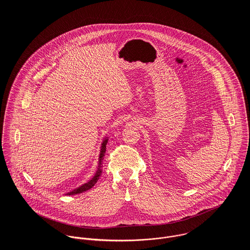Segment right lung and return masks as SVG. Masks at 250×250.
<instances>
[{"mask_svg":"<svg viewBox=\"0 0 250 250\" xmlns=\"http://www.w3.org/2000/svg\"><path fill=\"white\" fill-rule=\"evenodd\" d=\"M107 138H105L103 143L101 144V150H100V155H99V163H98V168H97V171L95 172L94 176L92 178L90 179L88 182L84 183L83 185L80 186L79 188H74L71 191L65 193V195H74V194H78V193H82L83 191H86L88 189H90L96 183L97 181L100 178L101 176V173H102V162H103V159H104V156H105V153H106V145L107 143Z\"/></svg>","mask_w":250,"mask_h":250,"instance_id":"obj_1","label":"right lung"}]
</instances>
